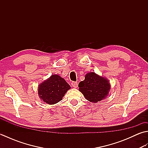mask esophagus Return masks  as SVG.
<instances>
[{"mask_svg": "<svg viewBox=\"0 0 148 148\" xmlns=\"http://www.w3.org/2000/svg\"><path fill=\"white\" fill-rule=\"evenodd\" d=\"M71 84H72V86H73L74 88H77L78 84H77V82H75V81H73V82H72Z\"/></svg>", "mask_w": 148, "mask_h": 148, "instance_id": "esophagus-1", "label": "esophagus"}]
</instances>
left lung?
<instances>
[{
    "label": "left lung",
    "mask_w": 148,
    "mask_h": 148,
    "mask_svg": "<svg viewBox=\"0 0 148 148\" xmlns=\"http://www.w3.org/2000/svg\"><path fill=\"white\" fill-rule=\"evenodd\" d=\"M78 86L79 91L83 94L85 99L92 103H97L106 99L111 89L109 81L94 72L87 73L84 80L81 81Z\"/></svg>",
    "instance_id": "8db88e82"
}]
</instances>
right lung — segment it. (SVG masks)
Segmentation results:
<instances>
[{
	"instance_id": "add662e5",
	"label": "right lung",
	"mask_w": 148,
	"mask_h": 148,
	"mask_svg": "<svg viewBox=\"0 0 148 148\" xmlns=\"http://www.w3.org/2000/svg\"><path fill=\"white\" fill-rule=\"evenodd\" d=\"M71 86L58 74L51 75L39 84L38 95L40 100L49 105H53L62 100Z\"/></svg>"
}]
</instances>
